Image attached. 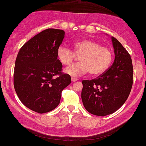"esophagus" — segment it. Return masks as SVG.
Listing matches in <instances>:
<instances>
[{
    "mask_svg": "<svg viewBox=\"0 0 146 146\" xmlns=\"http://www.w3.org/2000/svg\"><path fill=\"white\" fill-rule=\"evenodd\" d=\"M72 82H75V81H77V79H76V78H74V77H72Z\"/></svg>",
    "mask_w": 146,
    "mask_h": 146,
    "instance_id": "esophagus-1",
    "label": "esophagus"
}]
</instances>
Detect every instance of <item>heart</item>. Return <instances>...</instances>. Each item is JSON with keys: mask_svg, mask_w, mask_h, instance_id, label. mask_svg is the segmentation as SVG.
Masks as SVG:
<instances>
[{"mask_svg": "<svg viewBox=\"0 0 146 146\" xmlns=\"http://www.w3.org/2000/svg\"><path fill=\"white\" fill-rule=\"evenodd\" d=\"M74 52L70 48L60 46L56 51V57L65 66L71 65L76 56H80V62L65 70L72 76H79L89 72L100 75L106 71L113 59L112 52L109 48L102 46L100 42L90 39L80 40L73 43Z\"/></svg>", "mask_w": 146, "mask_h": 146, "instance_id": "b5f03b06", "label": "heart"}]
</instances>
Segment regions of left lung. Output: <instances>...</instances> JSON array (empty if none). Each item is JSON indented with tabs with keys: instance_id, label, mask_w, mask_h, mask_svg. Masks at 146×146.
<instances>
[{
	"instance_id": "8db88e82",
	"label": "left lung",
	"mask_w": 146,
	"mask_h": 146,
	"mask_svg": "<svg viewBox=\"0 0 146 146\" xmlns=\"http://www.w3.org/2000/svg\"><path fill=\"white\" fill-rule=\"evenodd\" d=\"M115 59L97 79L82 81L81 100L90 113L105 116L118 110L129 97L133 84L131 56L118 40L111 37Z\"/></svg>"
}]
</instances>
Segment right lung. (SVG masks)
Instances as JSON below:
<instances>
[{
    "label": "right lung",
    "mask_w": 146,
    "mask_h": 146,
    "mask_svg": "<svg viewBox=\"0 0 146 146\" xmlns=\"http://www.w3.org/2000/svg\"><path fill=\"white\" fill-rule=\"evenodd\" d=\"M65 33L62 30H44L25 43L17 56L15 91L26 107L39 113L57 107L62 90L71 83L70 75L61 72L62 65L56 57Z\"/></svg>",
    "instance_id": "add662e5"
}]
</instances>
